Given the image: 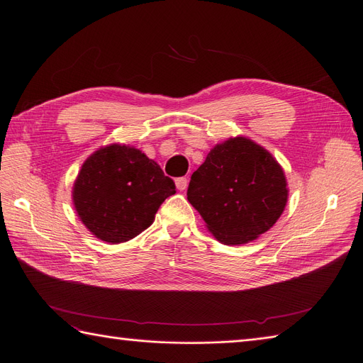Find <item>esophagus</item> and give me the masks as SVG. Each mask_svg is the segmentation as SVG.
Returning <instances> with one entry per match:
<instances>
[{
    "mask_svg": "<svg viewBox=\"0 0 363 363\" xmlns=\"http://www.w3.org/2000/svg\"><path fill=\"white\" fill-rule=\"evenodd\" d=\"M174 184H177V189H178L179 191L186 190V186H189V181H186V178H178V179H174Z\"/></svg>",
    "mask_w": 363,
    "mask_h": 363,
    "instance_id": "obj_1",
    "label": "esophagus"
}]
</instances>
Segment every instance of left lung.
<instances>
[{"mask_svg":"<svg viewBox=\"0 0 363 363\" xmlns=\"http://www.w3.org/2000/svg\"><path fill=\"white\" fill-rule=\"evenodd\" d=\"M277 158L245 136L217 143L191 174L186 199L224 245H244L274 227L289 186Z\"/></svg>","mask_w":363,"mask_h":363,"instance_id":"left-lung-1","label":"left lung"}]
</instances>
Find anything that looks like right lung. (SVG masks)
<instances>
[{
    "label": "right lung",
    "mask_w": 363,
    "mask_h": 363,
    "mask_svg": "<svg viewBox=\"0 0 363 363\" xmlns=\"http://www.w3.org/2000/svg\"><path fill=\"white\" fill-rule=\"evenodd\" d=\"M174 182L157 161L138 147L111 143L94 151L73 182L72 200L79 220L106 244H121L150 227Z\"/></svg>",
    "instance_id": "obj_1"
}]
</instances>
